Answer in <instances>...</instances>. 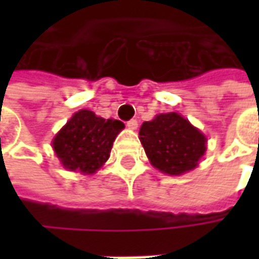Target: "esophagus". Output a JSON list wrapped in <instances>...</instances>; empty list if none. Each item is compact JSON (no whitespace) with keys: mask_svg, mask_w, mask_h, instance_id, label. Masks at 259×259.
Wrapping results in <instances>:
<instances>
[{"mask_svg":"<svg viewBox=\"0 0 259 259\" xmlns=\"http://www.w3.org/2000/svg\"><path fill=\"white\" fill-rule=\"evenodd\" d=\"M126 126H128L130 130H137V126H138V121H137V119H130V121L126 122Z\"/></svg>","mask_w":259,"mask_h":259,"instance_id":"1","label":"esophagus"}]
</instances>
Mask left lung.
<instances>
[{"mask_svg":"<svg viewBox=\"0 0 259 259\" xmlns=\"http://www.w3.org/2000/svg\"><path fill=\"white\" fill-rule=\"evenodd\" d=\"M140 141L150 163L170 176L193 170L206 151V137L176 112L145 121L140 128Z\"/></svg>","mask_w":259,"mask_h":259,"instance_id":"obj_1","label":"left lung"}]
</instances>
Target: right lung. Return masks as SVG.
I'll use <instances>...</instances> for the list:
<instances>
[{
  "instance_id": "obj_1",
  "label": "right lung",
  "mask_w": 259,
  "mask_h": 259,
  "mask_svg": "<svg viewBox=\"0 0 259 259\" xmlns=\"http://www.w3.org/2000/svg\"><path fill=\"white\" fill-rule=\"evenodd\" d=\"M125 125L118 119H105L80 109L53 138V150L65 168L94 174L109 158L116 135Z\"/></svg>"
}]
</instances>
